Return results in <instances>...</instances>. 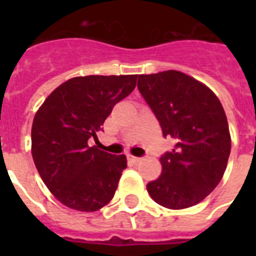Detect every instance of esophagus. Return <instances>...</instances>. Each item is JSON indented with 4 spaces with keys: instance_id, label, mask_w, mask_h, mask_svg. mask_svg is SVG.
Segmentation results:
<instances>
[{
    "instance_id": "obj_1",
    "label": "esophagus",
    "mask_w": 256,
    "mask_h": 256,
    "mask_svg": "<svg viewBox=\"0 0 256 256\" xmlns=\"http://www.w3.org/2000/svg\"><path fill=\"white\" fill-rule=\"evenodd\" d=\"M128 160H132V162H134V164H138V162L140 160V156H132V154H128Z\"/></svg>"
}]
</instances>
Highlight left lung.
Listing matches in <instances>:
<instances>
[{"mask_svg": "<svg viewBox=\"0 0 256 256\" xmlns=\"http://www.w3.org/2000/svg\"><path fill=\"white\" fill-rule=\"evenodd\" d=\"M138 88L164 136L175 140L172 152L160 160L162 174L148 183V194L171 210L195 206L218 186L230 156L222 104L204 84L176 70L140 74Z\"/></svg>", "mask_w": 256, "mask_h": 256, "instance_id": "obj_1", "label": "left lung"}]
</instances>
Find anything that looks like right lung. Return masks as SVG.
Returning <instances> with one entry per match:
<instances>
[{
    "label": "right lung",
    "mask_w": 256,
    "mask_h": 256,
    "mask_svg": "<svg viewBox=\"0 0 256 256\" xmlns=\"http://www.w3.org/2000/svg\"><path fill=\"white\" fill-rule=\"evenodd\" d=\"M136 74L86 76L64 82L38 108L32 126V156L42 180L69 208L92 212L116 194L126 156L88 146L98 140L114 104L130 94Z\"/></svg>",
    "instance_id": "add662e5"
}]
</instances>
